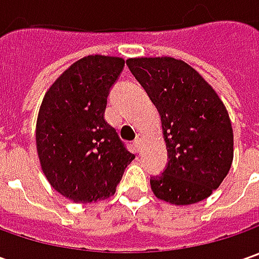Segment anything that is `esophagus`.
I'll list each match as a JSON object with an SVG mask.
<instances>
[{"label": "esophagus", "mask_w": 259, "mask_h": 259, "mask_svg": "<svg viewBox=\"0 0 259 259\" xmlns=\"http://www.w3.org/2000/svg\"><path fill=\"white\" fill-rule=\"evenodd\" d=\"M133 144H134V147L137 148V150H140V148H141V144H143V135L141 134L137 135V138H135Z\"/></svg>", "instance_id": "34e87169"}]
</instances>
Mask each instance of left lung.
Segmentation results:
<instances>
[{"label": "left lung", "mask_w": 259, "mask_h": 259, "mask_svg": "<svg viewBox=\"0 0 259 259\" xmlns=\"http://www.w3.org/2000/svg\"><path fill=\"white\" fill-rule=\"evenodd\" d=\"M126 66L161 116L168 161L150 179L153 193L177 206L209 197L234 160V131L224 102L183 60L137 57Z\"/></svg>", "instance_id": "left-lung-1"}]
</instances>
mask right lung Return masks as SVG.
Returning <instances> with one entry per match:
<instances>
[{
  "mask_svg": "<svg viewBox=\"0 0 259 259\" xmlns=\"http://www.w3.org/2000/svg\"><path fill=\"white\" fill-rule=\"evenodd\" d=\"M124 59L86 56L46 92L37 116L35 144L41 170L56 192L75 203L115 193L135 158L105 121L106 99Z\"/></svg>",
  "mask_w": 259,
  "mask_h": 259,
  "instance_id": "right-lung-1",
  "label": "right lung"
}]
</instances>
